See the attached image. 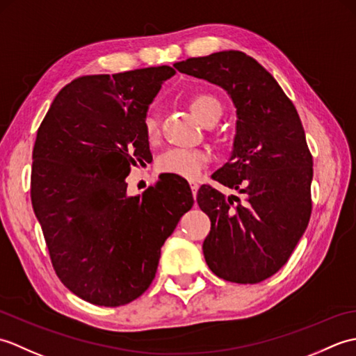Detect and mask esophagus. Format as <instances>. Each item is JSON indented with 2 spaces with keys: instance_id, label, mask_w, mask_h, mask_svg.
I'll list each match as a JSON object with an SVG mask.
<instances>
[{
  "instance_id": "34e87169",
  "label": "esophagus",
  "mask_w": 356,
  "mask_h": 356,
  "mask_svg": "<svg viewBox=\"0 0 356 356\" xmlns=\"http://www.w3.org/2000/svg\"><path fill=\"white\" fill-rule=\"evenodd\" d=\"M190 185H191V191H193V195H194V197H195V195H197V191H199V184L191 182Z\"/></svg>"
}]
</instances>
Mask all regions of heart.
Returning <instances> with one entry per match:
<instances>
[{"mask_svg":"<svg viewBox=\"0 0 356 356\" xmlns=\"http://www.w3.org/2000/svg\"><path fill=\"white\" fill-rule=\"evenodd\" d=\"M190 110L194 118L207 125L214 119H218L222 115V105L213 95L197 93L190 99ZM157 119L154 115L145 118V133L148 138H154L157 134ZM209 161V156L205 151L200 149H184V148H172L159 159L157 170L165 174H174L185 179H195L205 168Z\"/></svg>","mask_w":356,"mask_h":356,"instance_id":"b5f03b06","label":"heart"}]
</instances>
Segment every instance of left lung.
<instances>
[{
	"label": "left lung",
	"mask_w": 356,
	"mask_h": 356,
	"mask_svg": "<svg viewBox=\"0 0 356 356\" xmlns=\"http://www.w3.org/2000/svg\"><path fill=\"white\" fill-rule=\"evenodd\" d=\"M174 67L223 88L237 115L231 156L213 179L238 195L208 185L197 193L211 220L207 264L226 282L260 283L289 260L311 218L314 163L300 116L274 76L243 51Z\"/></svg>",
	"instance_id": "left-lung-1"
}]
</instances>
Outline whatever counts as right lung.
Masks as SVG:
<instances>
[{"mask_svg": "<svg viewBox=\"0 0 356 356\" xmlns=\"http://www.w3.org/2000/svg\"><path fill=\"white\" fill-rule=\"evenodd\" d=\"M176 70L148 67L67 84L38 130L32 205L56 275L88 303L128 305L153 282L161 248L194 199L186 180L161 174L128 195L131 166L149 161L145 118Z\"/></svg>", "mask_w": 356, "mask_h": 356, "instance_id": "1", "label": "right lung"}]
</instances>
